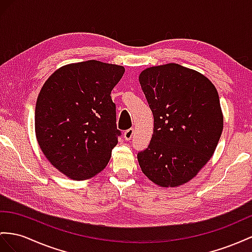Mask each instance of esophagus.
Instances as JSON below:
<instances>
[{
    "label": "esophagus",
    "mask_w": 252,
    "mask_h": 252,
    "mask_svg": "<svg viewBox=\"0 0 252 252\" xmlns=\"http://www.w3.org/2000/svg\"><path fill=\"white\" fill-rule=\"evenodd\" d=\"M134 128L133 127H131V128H128V130H126V132H125V134H124V136H125V139L126 140H131L132 138H133V136H134Z\"/></svg>",
    "instance_id": "esophagus-1"
}]
</instances>
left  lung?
Wrapping results in <instances>:
<instances>
[{"label": "left lung", "mask_w": 252, "mask_h": 252, "mask_svg": "<svg viewBox=\"0 0 252 252\" xmlns=\"http://www.w3.org/2000/svg\"><path fill=\"white\" fill-rule=\"evenodd\" d=\"M141 89L153 114L149 146L138 152L144 175L162 188H178L197 176L214 153L223 128L213 83L178 63L145 69Z\"/></svg>", "instance_id": "left-lung-1"}]
</instances>
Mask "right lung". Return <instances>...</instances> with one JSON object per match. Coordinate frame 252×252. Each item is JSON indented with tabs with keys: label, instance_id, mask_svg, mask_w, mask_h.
<instances>
[{
	"label": "right lung",
	"instance_id": "obj_1",
	"mask_svg": "<svg viewBox=\"0 0 252 252\" xmlns=\"http://www.w3.org/2000/svg\"><path fill=\"white\" fill-rule=\"evenodd\" d=\"M125 73L99 61L69 63L43 84L35 108V132L47 159L64 176L90 179L105 168L121 134L113 88Z\"/></svg>",
	"mask_w": 252,
	"mask_h": 252
}]
</instances>
